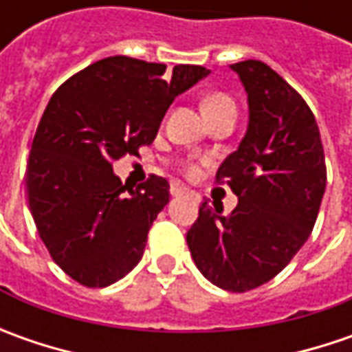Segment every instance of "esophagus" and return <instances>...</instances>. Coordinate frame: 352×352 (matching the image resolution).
Here are the masks:
<instances>
[{
    "instance_id": "1",
    "label": "esophagus",
    "mask_w": 352,
    "mask_h": 352,
    "mask_svg": "<svg viewBox=\"0 0 352 352\" xmlns=\"http://www.w3.org/2000/svg\"><path fill=\"white\" fill-rule=\"evenodd\" d=\"M170 192H172V196H192L194 199H199V194H197V192L186 188V186H180V184H172V186H170Z\"/></svg>"
}]
</instances>
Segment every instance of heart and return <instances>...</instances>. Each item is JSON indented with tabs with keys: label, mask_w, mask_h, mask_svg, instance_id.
I'll return each mask as SVG.
<instances>
[{
	"label": "heart",
	"mask_w": 352,
	"mask_h": 352,
	"mask_svg": "<svg viewBox=\"0 0 352 352\" xmlns=\"http://www.w3.org/2000/svg\"><path fill=\"white\" fill-rule=\"evenodd\" d=\"M221 111H236L233 100L229 96H225V94H211V96H208L206 102H204V113H206V117L213 116V113H221ZM184 170H186V174L194 176L197 172V166L192 160H188L184 164Z\"/></svg>",
	"instance_id": "obj_1"
}]
</instances>
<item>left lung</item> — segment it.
<instances>
[{
  "label": "left lung",
  "instance_id": "obj_1",
  "mask_svg": "<svg viewBox=\"0 0 352 352\" xmlns=\"http://www.w3.org/2000/svg\"><path fill=\"white\" fill-rule=\"evenodd\" d=\"M249 96V129L215 182L239 197L199 206L186 241L199 272L227 292L272 280L302 249L318 219L327 182L319 127L305 100L261 60L231 64Z\"/></svg>",
  "mask_w": 352,
  "mask_h": 352
}]
</instances>
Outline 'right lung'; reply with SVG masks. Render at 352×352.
Wrapping results in <instances>:
<instances>
[{
	"label": "right lung",
	"mask_w": 352,
	"mask_h": 352,
	"mask_svg": "<svg viewBox=\"0 0 352 352\" xmlns=\"http://www.w3.org/2000/svg\"><path fill=\"white\" fill-rule=\"evenodd\" d=\"M210 74L196 64L109 56L56 89L27 162V197L52 261L86 288H105L141 261L146 235L168 204V182L151 174L131 188L113 162L155 141L176 96Z\"/></svg>",
	"instance_id": "add662e5"
}]
</instances>
